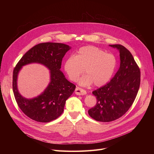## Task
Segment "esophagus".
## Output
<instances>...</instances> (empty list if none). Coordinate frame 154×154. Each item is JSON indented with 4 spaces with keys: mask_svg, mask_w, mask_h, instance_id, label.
<instances>
[{
    "mask_svg": "<svg viewBox=\"0 0 154 154\" xmlns=\"http://www.w3.org/2000/svg\"><path fill=\"white\" fill-rule=\"evenodd\" d=\"M75 93L77 95H84L87 94V92L85 90L82 89V88H79V87H76Z\"/></svg>",
    "mask_w": 154,
    "mask_h": 154,
    "instance_id": "obj_1",
    "label": "esophagus"
}]
</instances>
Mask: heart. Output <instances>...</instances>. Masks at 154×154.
I'll return each mask as SVG.
<instances>
[{"label": "heart", "mask_w": 154, "mask_h": 154, "mask_svg": "<svg viewBox=\"0 0 154 154\" xmlns=\"http://www.w3.org/2000/svg\"><path fill=\"white\" fill-rule=\"evenodd\" d=\"M116 66L117 59L112 54L94 46H85L66 60L63 68L71 81L76 82L84 69L86 75L79 80V85L88 86L94 83L100 87L109 81Z\"/></svg>", "instance_id": "b5f03b06"}]
</instances>
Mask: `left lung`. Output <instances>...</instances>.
<instances>
[{
    "instance_id": "8db88e82",
    "label": "left lung",
    "mask_w": 154,
    "mask_h": 154,
    "mask_svg": "<svg viewBox=\"0 0 154 154\" xmlns=\"http://www.w3.org/2000/svg\"><path fill=\"white\" fill-rule=\"evenodd\" d=\"M110 47L120 53V67L110 82L92 92L96 97L95 107L88 110L97 121L111 122L124 115L132 105L140 84V72L132 54L123 45Z\"/></svg>"
}]
</instances>
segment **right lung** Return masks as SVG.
<instances>
[{
    "label": "right lung",
    "instance_id": "add662e5",
    "mask_svg": "<svg viewBox=\"0 0 154 154\" xmlns=\"http://www.w3.org/2000/svg\"><path fill=\"white\" fill-rule=\"evenodd\" d=\"M70 48L61 43L39 44L31 48L16 65L13 72V92L19 108L31 119L39 122L56 119L62 114L66 100L74 92L75 85L60 70L62 59ZM34 63L43 64L50 70V82L40 95L27 99L18 92L17 79L23 66Z\"/></svg>",
    "mask_w": 154,
    "mask_h": 154
}]
</instances>
